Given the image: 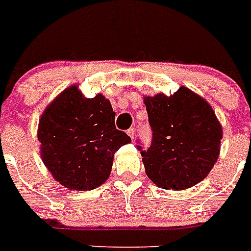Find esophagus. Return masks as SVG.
I'll list each match as a JSON object with an SVG mask.
<instances>
[{
    "instance_id": "obj_1",
    "label": "esophagus",
    "mask_w": 251,
    "mask_h": 251,
    "mask_svg": "<svg viewBox=\"0 0 251 251\" xmlns=\"http://www.w3.org/2000/svg\"><path fill=\"white\" fill-rule=\"evenodd\" d=\"M127 135L128 136H130V138L132 139V140H134V136H135V128L134 127H130L127 130Z\"/></svg>"
}]
</instances>
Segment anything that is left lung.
<instances>
[{"label": "left lung", "instance_id": "8db88e82", "mask_svg": "<svg viewBox=\"0 0 251 251\" xmlns=\"http://www.w3.org/2000/svg\"><path fill=\"white\" fill-rule=\"evenodd\" d=\"M152 131L138 149L147 176L164 189L191 188L207 177L220 154L222 128L212 107L186 87L144 99Z\"/></svg>", "mask_w": 251, "mask_h": 251}]
</instances>
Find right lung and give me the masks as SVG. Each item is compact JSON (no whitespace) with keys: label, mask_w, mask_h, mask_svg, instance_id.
<instances>
[{"label":"right lung","mask_w":251,"mask_h":251,"mask_svg":"<svg viewBox=\"0 0 251 251\" xmlns=\"http://www.w3.org/2000/svg\"><path fill=\"white\" fill-rule=\"evenodd\" d=\"M115 115L103 96L86 99L77 86L48 106L39 121L38 139L43 162L60 184L89 191L106 182L115 152L131 141L116 128Z\"/></svg>","instance_id":"right-lung-1"}]
</instances>
